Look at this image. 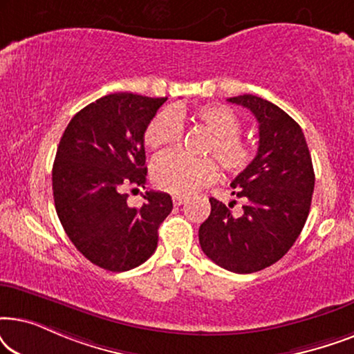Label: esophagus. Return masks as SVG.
<instances>
[{
	"label": "esophagus",
	"instance_id": "obj_1",
	"mask_svg": "<svg viewBox=\"0 0 354 354\" xmlns=\"http://www.w3.org/2000/svg\"><path fill=\"white\" fill-rule=\"evenodd\" d=\"M185 201H187L185 196H180V195H174V196H172L174 206H180V205H183V203H185Z\"/></svg>",
	"mask_w": 354,
	"mask_h": 354
}]
</instances>
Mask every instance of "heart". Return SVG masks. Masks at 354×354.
Returning a JSON list of instances; mask_svg holds the SVG:
<instances>
[{
    "instance_id": "obj_1",
    "label": "heart",
    "mask_w": 354,
    "mask_h": 354,
    "mask_svg": "<svg viewBox=\"0 0 354 354\" xmlns=\"http://www.w3.org/2000/svg\"><path fill=\"white\" fill-rule=\"evenodd\" d=\"M182 109H164L158 113L145 130V145L161 149L176 145L182 138ZM192 119L209 133L201 153L214 156L229 174H240L254 162L258 145L239 133L241 122L234 111L224 104H203L192 111ZM217 177V166L209 158H190L182 153H164L151 164L154 185L176 195H190L209 185Z\"/></svg>"
}]
</instances>
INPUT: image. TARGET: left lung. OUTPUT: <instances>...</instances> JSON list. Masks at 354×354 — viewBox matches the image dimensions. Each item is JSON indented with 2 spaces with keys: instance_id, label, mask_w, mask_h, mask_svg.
Here are the masks:
<instances>
[{
  "instance_id": "8db88e82",
  "label": "left lung",
  "mask_w": 354,
  "mask_h": 354,
  "mask_svg": "<svg viewBox=\"0 0 354 354\" xmlns=\"http://www.w3.org/2000/svg\"><path fill=\"white\" fill-rule=\"evenodd\" d=\"M254 114L259 147L254 162L230 183L243 206L232 212L209 198L211 214L198 232L203 253L230 272L269 268L292 248L308 219L314 169L303 130L279 106L254 95L229 98Z\"/></svg>"
}]
</instances>
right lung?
Instances as JSON below:
<instances>
[{"label":"right lung","mask_w":354,"mask_h":354,"mask_svg":"<svg viewBox=\"0 0 354 354\" xmlns=\"http://www.w3.org/2000/svg\"><path fill=\"white\" fill-rule=\"evenodd\" d=\"M167 98L111 93L79 111L53 164V196L67 236L90 263L111 272L143 264L172 211L167 193L149 190L127 205L129 185L145 187V130Z\"/></svg>","instance_id":"1"}]
</instances>
